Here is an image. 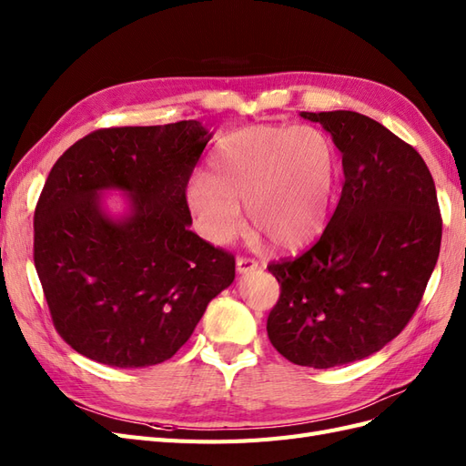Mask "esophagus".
Returning a JSON list of instances; mask_svg holds the SVG:
<instances>
[{
    "mask_svg": "<svg viewBox=\"0 0 466 466\" xmlns=\"http://www.w3.org/2000/svg\"><path fill=\"white\" fill-rule=\"evenodd\" d=\"M258 270V262L247 258V257H238L237 258V272L238 274H248V272H255Z\"/></svg>",
    "mask_w": 466,
    "mask_h": 466,
    "instance_id": "obj_1",
    "label": "esophagus"
}]
</instances>
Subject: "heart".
Wrapping results in <instances>:
<instances>
[{
    "mask_svg": "<svg viewBox=\"0 0 466 466\" xmlns=\"http://www.w3.org/2000/svg\"><path fill=\"white\" fill-rule=\"evenodd\" d=\"M338 180V151L317 126L258 124L223 137L209 159V177L194 175L187 200L198 228L223 245L252 229L272 247L293 250L322 233Z\"/></svg>",
    "mask_w": 466,
    "mask_h": 466,
    "instance_id": "heart-1",
    "label": "heart"
}]
</instances>
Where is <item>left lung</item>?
<instances>
[{"label":"left lung","instance_id":"left-lung-1","mask_svg":"<svg viewBox=\"0 0 466 466\" xmlns=\"http://www.w3.org/2000/svg\"><path fill=\"white\" fill-rule=\"evenodd\" d=\"M301 116L332 136L344 187L319 241L268 264L281 293L266 330L291 363L329 370L402 332L440 257L441 216L428 165L383 124L351 110Z\"/></svg>","mask_w":466,"mask_h":466}]
</instances>
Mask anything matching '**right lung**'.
<instances>
[{
    "label": "right lung",
    "instance_id": "add662e5",
    "mask_svg": "<svg viewBox=\"0 0 466 466\" xmlns=\"http://www.w3.org/2000/svg\"><path fill=\"white\" fill-rule=\"evenodd\" d=\"M211 134L198 120L105 128L56 161L35 209V266L56 330L81 356L136 370L173 358L235 258L190 231L187 185ZM127 194L110 217L102 194Z\"/></svg>",
    "mask_w": 466,
    "mask_h": 466
}]
</instances>
